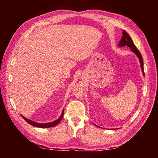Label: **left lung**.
<instances>
[{
	"label": "left lung",
	"instance_id": "left-lung-1",
	"mask_svg": "<svg viewBox=\"0 0 158 158\" xmlns=\"http://www.w3.org/2000/svg\"><path fill=\"white\" fill-rule=\"evenodd\" d=\"M118 46L119 47L127 46L128 47L130 48L131 50H132L134 53H136V55L137 56L139 59V61H140L141 70H142V72H143V74H144L143 61V58H142V56H141V53L139 52V51L137 49V48L135 46V44H134L132 38H131L129 35H128L126 32L124 31H123V37H122V39L121 40V41H120V42H119ZM96 126H97V125H96Z\"/></svg>",
	"mask_w": 158,
	"mask_h": 158
}]
</instances>
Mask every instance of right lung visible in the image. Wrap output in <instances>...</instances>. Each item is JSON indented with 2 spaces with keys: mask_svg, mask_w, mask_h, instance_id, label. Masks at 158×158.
Masks as SVG:
<instances>
[{
  "mask_svg": "<svg viewBox=\"0 0 158 158\" xmlns=\"http://www.w3.org/2000/svg\"><path fill=\"white\" fill-rule=\"evenodd\" d=\"M63 111L62 113V115H61L60 117L58 118L56 121H53V122H51V123H35L34 121H32L31 120H28L27 118H26L25 117H23V119L25 120V121L29 123L31 125H33V126H35L37 127H41V128H46V127H53V126H56V125H57L58 123H59L60 121H61V119L63 118Z\"/></svg>",
  "mask_w": 158,
  "mask_h": 158,
  "instance_id": "1",
  "label": "right lung"
}]
</instances>
